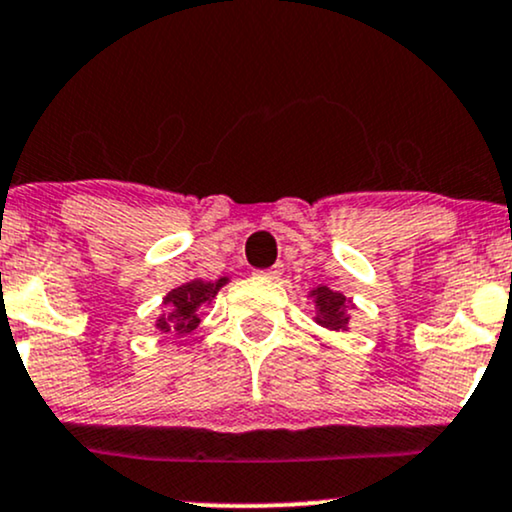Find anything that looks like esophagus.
I'll return each instance as SVG.
<instances>
[{"instance_id":"34e87169","label":"esophagus","mask_w":512,"mask_h":512,"mask_svg":"<svg viewBox=\"0 0 512 512\" xmlns=\"http://www.w3.org/2000/svg\"><path fill=\"white\" fill-rule=\"evenodd\" d=\"M260 276H264V279H279L281 274H284V264H274L272 269H264V272H257Z\"/></svg>"}]
</instances>
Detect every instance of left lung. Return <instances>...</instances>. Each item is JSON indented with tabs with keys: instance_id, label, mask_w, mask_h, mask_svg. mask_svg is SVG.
Instances as JSON below:
<instances>
[{
	"instance_id": "8db88e82",
	"label": "left lung",
	"mask_w": 512,
	"mask_h": 512,
	"mask_svg": "<svg viewBox=\"0 0 512 512\" xmlns=\"http://www.w3.org/2000/svg\"><path fill=\"white\" fill-rule=\"evenodd\" d=\"M308 298L315 303V322L330 332H349L351 310L356 308L351 298L344 293L332 291L330 286H317L308 291Z\"/></svg>"
}]
</instances>
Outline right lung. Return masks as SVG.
<instances>
[{
    "label": "right lung",
    "mask_w": 512,
    "mask_h": 512,
    "mask_svg": "<svg viewBox=\"0 0 512 512\" xmlns=\"http://www.w3.org/2000/svg\"><path fill=\"white\" fill-rule=\"evenodd\" d=\"M228 276H219L216 281L190 279L185 284L170 289L163 296V308L158 313L154 327L163 334H173V337H187L199 325V310L202 305H209L216 298L223 286L228 284Z\"/></svg>",
    "instance_id": "right-lung-1"
}]
</instances>
